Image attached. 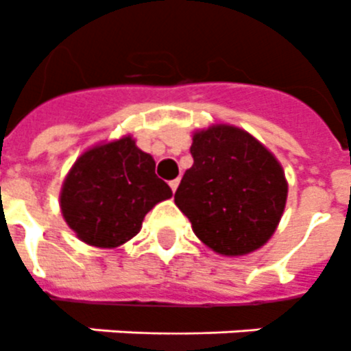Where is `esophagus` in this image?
<instances>
[{
  "label": "esophagus",
  "instance_id": "esophagus-1",
  "mask_svg": "<svg viewBox=\"0 0 351 351\" xmlns=\"http://www.w3.org/2000/svg\"><path fill=\"white\" fill-rule=\"evenodd\" d=\"M179 186V179H173V181H170V189H172V192H176Z\"/></svg>",
  "mask_w": 351,
  "mask_h": 351
}]
</instances>
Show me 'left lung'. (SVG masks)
Masks as SVG:
<instances>
[{"mask_svg": "<svg viewBox=\"0 0 351 351\" xmlns=\"http://www.w3.org/2000/svg\"><path fill=\"white\" fill-rule=\"evenodd\" d=\"M190 152L193 165L173 201L197 239L224 257L263 248L287 206L279 159L250 132L228 123L192 132Z\"/></svg>", "mask_w": 351, "mask_h": 351, "instance_id": "8db88e82", "label": "left lung"}]
</instances>
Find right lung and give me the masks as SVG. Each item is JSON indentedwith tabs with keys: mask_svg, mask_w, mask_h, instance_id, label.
Wrapping results in <instances>:
<instances>
[{
	"mask_svg": "<svg viewBox=\"0 0 351 351\" xmlns=\"http://www.w3.org/2000/svg\"><path fill=\"white\" fill-rule=\"evenodd\" d=\"M172 190L156 161L127 134L86 148L64 176L60 208L75 237L94 248H117L139 234L143 219Z\"/></svg>",
	"mask_w": 351,
	"mask_h": 351,
	"instance_id": "add662e5",
	"label": "right lung"
}]
</instances>
